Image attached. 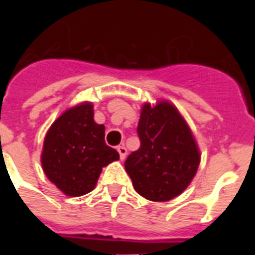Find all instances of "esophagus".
I'll list each match as a JSON object with an SVG mask.
<instances>
[{"mask_svg":"<svg viewBox=\"0 0 255 255\" xmlns=\"http://www.w3.org/2000/svg\"><path fill=\"white\" fill-rule=\"evenodd\" d=\"M117 152L120 154V158L121 159H125L126 158V154H128V149H126L124 145H120V147H117Z\"/></svg>","mask_w":255,"mask_h":255,"instance_id":"34e87169","label":"esophagus"}]
</instances>
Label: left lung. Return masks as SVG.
<instances>
[{
    "label": "left lung",
    "mask_w": 255,
    "mask_h": 255,
    "mask_svg": "<svg viewBox=\"0 0 255 255\" xmlns=\"http://www.w3.org/2000/svg\"><path fill=\"white\" fill-rule=\"evenodd\" d=\"M136 131L140 147L125 161L135 190L153 202H167L181 194L200 161L185 120L168 102L153 108L144 105Z\"/></svg>",
    "instance_id": "1"
}]
</instances>
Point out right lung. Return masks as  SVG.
Returning a JSON list of instances; mask_svg holds the SVG:
<instances>
[{
    "label": "right lung",
    "mask_w": 255,
    "mask_h": 255,
    "mask_svg": "<svg viewBox=\"0 0 255 255\" xmlns=\"http://www.w3.org/2000/svg\"><path fill=\"white\" fill-rule=\"evenodd\" d=\"M120 155L105 141V126L93 120V106L70 108L52 124L44 138L43 171L61 191L80 197L94 189L102 167Z\"/></svg>",
    "instance_id": "1"
}]
</instances>
